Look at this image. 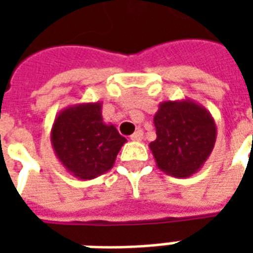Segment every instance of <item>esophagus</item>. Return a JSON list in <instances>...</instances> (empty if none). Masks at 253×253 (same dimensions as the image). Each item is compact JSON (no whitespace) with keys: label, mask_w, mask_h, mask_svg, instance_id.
I'll return each mask as SVG.
<instances>
[{"label":"esophagus","mask_w":253,"mask_h":253,"mask_svg":"<svg viewBox=\"0 0 253 253\" xmlns=\"http://www.w3.org/2000/svg\"><path fill=\"white\" fill-rule=\"evenodd\" d=\"M143 138V131L142 130H137V131L134 132L131 135V141H135V142H139V141H142Z\"/></svg>","instance_id":"obj_1"}]
</instances>
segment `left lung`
I'll return each mask as SVG.
<instances>
[{
	"instance_id": "8db88e82",
	"label": "left lung",
	"mask_w": 253,
	"mask_h": 253,
	"mask_svg": "<svg viewBox=\"0 0 253 253\" xmlns=\"http://www.w3.org/2000/svg\"><path fill=\"white\" fill-rule=\"evenodd\" d=\"M157 138L149 143L157 168L173 177H190L210 157L217 126L209 111L191 99L160 103L153 118Z\"/></svg>"
}]
</instances>
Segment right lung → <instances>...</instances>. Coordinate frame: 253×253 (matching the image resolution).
<instances>
[{
  "mask_svg": "<svg viewBox=\"0 0 253 253\" xmlns=\"http://www.w3.org/2000/svg\"><path fill=\"white\" fill-rule=\"evenodd\" d=\"M101 105V101L69 105L52 123L54 153L63 168L81 180L108 172L127 142L114 125L103 121Z\"/></svg>",
  "mask_w": 253,
  "mask_h": 253,
  "instance_id": "obj_1",
  "label": "right lung"
}]
</instances>
